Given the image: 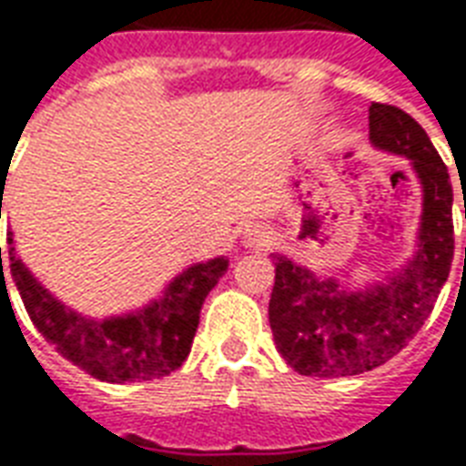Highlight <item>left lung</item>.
<instances>
[{
  "instance_id": "8db88e82",
  "label": "left lung",
  "mask_w": 466,
  "mask_h": 466,
  "mask_svg": "<svg viewBox=\"0 0 466 466\" xmlns=\"http://www.w3.org/2000/svg\"><path fill=\"white\" fill-rule=\"evenodd\" d=\"M369 138L374 147L406 156L420 177V248L389 283L361 293L318 280L290 258L271 254L276 283L268 322L283 360L303 376H357L386 364L418 335L450 276L454 225L447 166L425 129L399 106H369Z\"/></svg>"
}]
</instances>
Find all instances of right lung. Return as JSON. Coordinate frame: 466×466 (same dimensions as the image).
Wrapping results in <instances>:
<instances>
[{
    "label": "right lung",
    "mask_w": 466,
    "mask_h": 466,
    "mask_svg": "<svg viewBox=\"0 0 466 466\" xmlns=\"http://www.w3.org/2000/svg\"><path fill=\"white\" fill-rule=\"evenodd\" d=\"M6 241L12 244V234ZM227 266V258L190 266L170 283L161 300L127 318L97 322L67 310L48 296L24 268L21 258L14 257V247H9L12 279L35 329L60 351V357L109 383L151 381L176 371L190 354L202 303L225 276ZM0 268L5 280L2 247Z\"/></svg>",
    "instance_id": "1"
}]
</instances>
